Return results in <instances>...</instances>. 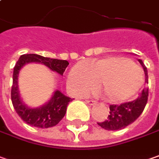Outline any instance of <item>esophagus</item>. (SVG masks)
I'll use <instances>...</instances> for the list:
<instances>
[{"label": "esophagus", "mask_w": 159, "mask_h": 159, "mask_svg": "<svg viewBox=\"0 0 159 159\" xmlns=\"http://www.w3.org/2000/svg\"><path fill=\"white\" fill-rule=\"evenodd\" d=\"M86 103L89 104V106H94V105H96V101H94V100H86Z\"/></svg>", "instance_id": "obj_1"}]
</instances>
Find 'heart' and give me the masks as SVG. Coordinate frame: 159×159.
Instances as JSON below:
<instances>
[{
  "label": "heart",
  "mask_w": 159,
  "mask_h": 159,
  "mask_svg": "<svg viewBox=\"0 0 159 159\" xmlns=\"http://www.w3.org/2000/svg\"><path fill=\"white\" fill-rule=\"evenodd\" d=\"M69 84L78 95L95 91L100 85L103 99L111 104L131 100L141 89L144 78L140 68L124 57H107L77 63L68 75Z\"/></svg>",
  "instance_id": "1"
}]
</instances>
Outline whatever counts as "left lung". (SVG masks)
<instances>
[{
  "label": "left lung",
  "mask_w": 159,
  "mask_h": 159,
  "mask_svg": "<svg viewBox=\"0 0 159 159\" xmlns=\"http://www.w3.org/2000/svg\"><path fill=\"white\" fill-rule=\"evenodd\" d=\"M138 61L145 71L146 81H148L147 68L144 65L142 60L139 59ZM148 96V90L145 89L142 91L137 99L128 103H123L120 106L111 105L109 107L110 112L107 120L103 123H98V124L107 131H116L125 128L126 126L133 123L135 120H137L138 117L141 115L147 104Z\"/></svg>",
  "instance_id": "8db88e82"
}]
</instances>
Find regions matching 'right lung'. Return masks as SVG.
<instances>
[{
	"label": "right lung",
	"instance_id": "add662e5",
	"mask_svg": "<svg viewBox=\"0 0 159 159\" xmlns=\"http://www.w3.org/2000/svg\"><path fill=\"white\" fill-rule=\"evenodd\" d=\"M42 63L52 71L63 75L69 62L65 60L51 59L38 54H23L17 61L13 70V81L11 88V101L13 107L20 117L29 125L38 128H49L55 126L64 117L67 106L71 98L62 94L60 90H55L51 98L43 106L30 107L25 104L20 97L18 79L20 70L28 63Z\"/></svg>",
	"mask_w": 159,
	"mask_h": 159
}]
</instances>
